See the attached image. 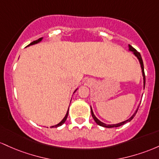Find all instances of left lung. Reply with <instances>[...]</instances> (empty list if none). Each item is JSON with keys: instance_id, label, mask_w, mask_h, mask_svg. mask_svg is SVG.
I'll list each match as a JSON object with an SVG mask.
<instances>
[{"instance_id": "8db88e82", "label": "left lung", "mask_w": 159, "mask_h": 159, "mask_svg": "<svg viewBox=\"0 0 159 159\" xmlns=\"http://www.w3.org/2000/svg\"><path fill=\"white\" fill-rule=\"evenodd\" d=\"M128 48H129V51H131L133 52V54L135 56L137 57V59L139 60V62H140V67H141V69H142V74H143V88H145V83H146V77H145V74H144V67H143V60H142V58H141V56H140V52H138L136 49H134V48H133L132 46L131 45H128ZM138 108H139V106L137 107V109L136 110V111H135V113L133 114L132 116L130 117L129 119H127V120L124 121V122H122L120 123H118V124H113V125H107V124H105V123H103L102 122H101V121L99 120L98 119H97V117L94 116V114L93 113V110H92V107H91V113H92V117H93L94 120L95 121V122L97 123L98 125L100 126H102V127H105V128H116V127H119V126L125 124V123H127L128 122H130V121L132 120V119L135 116V115H136L137 110H138Z\"/></svg>"}]
</instances>
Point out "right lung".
Returning a JSON list of instances; mask_svg holds the SVG:
<instances>
[{
  "mask_svg": "<svg viewBox=\"0 0 159 159\" xmlns=\"http://www.w3.org/2000/svg\"><path fill=\"white\" fill-rule=\"evenodd\" d=\"M43 40V37H41V38H40V39H38V40H34V41H33V42L32 43H31L29 44V45H28V46H31V45H34V44H37V43H40L41 40ZM77 90V89H76V90H75V92H76V91ZM68 110H69V108H68V110H67V113H66V115H65V116L64 117V119H62L61 121V122L58 123V124H57V125H53V126H52L51 128H57V127H59V126H61V125H62L64 124V123L65 122V121H66V119H67V116H68Z\"/></svg>",
  "mask_w": 159,
  "mask_h": 159,
  "instance_id": "add662e5",
  "label": "right lung"
}]
</instances>
